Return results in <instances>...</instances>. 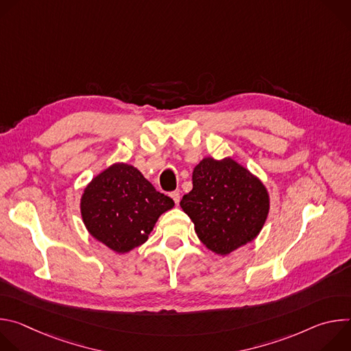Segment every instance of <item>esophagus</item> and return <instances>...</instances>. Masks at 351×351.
<instances>
[{
    "label": "esophagus",
    "instance_id": "esophagus-1",
    "mask_svg": "<svg viewBox=\"0 0 351 351\" xmlns=\"http://www.w3.org/2000/svg\"><path fill=\"white\" fill-rule=\"evenodd\" d=\"M171 197L173 198L175 204H179V202H180V193H179V190H175V191H172V193H171Z\"/></svg>",
    "mask_w": 351,
    "mask_h": 351
}]
</instances>
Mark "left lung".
I'll list each match as a JSON object with an SVG mask.
<instances>
[{"mask_svg": "<svg viewBox=\"0 0 351 351\" xmlns=\"http://www.w3.org/2000/svg\"><path fill=\"white\" fill-rule=\"evenodd\" d=\"M191 180L180 207L213 253L228 256L260 234L271 203L260 178L232 157H206L194 167Z\"/></svg>", "mask_w": 351, "mask_h": 351, "instance_id": "1", "label": "left lung"}]
</instances>
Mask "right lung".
<instances>
[{"label": "right lung", "instance_id": "1", "mask_svg": "<svg viewBox=\"0 0 351 351\" xmlns=\"http://www.w3.org/2000/svg\"><path fill=\"white\" fill-rule=\"evenodd\" d=\"M173 206V199L157 191L137 168L115 162L84 187L80 215L97 241L125 254L145 243L158 218Z\"/></svg>", "mask_w": 351, "mask_h": 351}]
</instances>
